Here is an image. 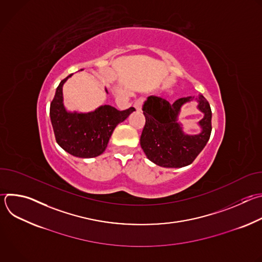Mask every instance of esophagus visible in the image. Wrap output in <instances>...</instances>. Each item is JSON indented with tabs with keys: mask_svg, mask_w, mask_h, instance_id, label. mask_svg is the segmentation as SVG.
<instances>
[{
	"mask_svg": "<svg viewBox=\"0 0 262 262\" xmlns=\"http://www.w3.org/2000/svg\"><path fill=\"white\" fill-rule=\"evenodd\" d=\"M142 104H143V98H139V99H137V100L135 101L134 106H135V108H136L137 111H140V110L142 108Z\"/></svg>",
	"mask_w": 262,
	"mask_h": 262,
	"instance_id": "esophagus-1",
	"label": "esophagus"
}]
</instances>
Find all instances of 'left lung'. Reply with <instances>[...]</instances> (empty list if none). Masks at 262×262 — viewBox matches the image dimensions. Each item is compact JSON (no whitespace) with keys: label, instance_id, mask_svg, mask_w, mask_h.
<instances>
[{"label":"left lung","instance_id":"obj_1","mask_svg":"<svg viewBox=\"0 0 262 262\" xmlns=\"http://www.w3.org/2000/svg\"><path fill=\"white\" fill-rule=\"evenodd\" d=\"M194 97H182L172 104L158 96H149L143 104L146 122L140 144L148 160L165 168H181L194 162L203 150L211 134V108L203 95L197 98L198 108L204 114L198 122L201 132L186 135L177 121L181 106Z\"/></svg>","mask_w":262,"mask_h":262}]
</instances>
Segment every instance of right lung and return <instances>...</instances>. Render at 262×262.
<instances>
[{
	"label": "right lung",
	"instance_id": "obj_1",
	"mask_svg": "<svg viewBox=\"0 0 262 262\" xmlns=\"http://www.w3.org/2000/svg\"><path fill=\"white\" fill-rule=\"evenodd\" d=\"M71 76L61 81L51 102L50 117L55 138L59 146L73 157L95 158L105 150L115 127L136 110L118 111L104 104L89 113L68 112L63 103V85Z\"/></svg>",
	"mask_w": 262,
	"mask_h": 262
}]
</instances>
